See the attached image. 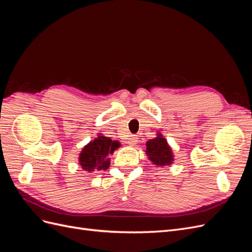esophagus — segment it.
<instances>
[{"instance_id":"esophagus-1","label":"esophagus","mask_w":252,"mask_h":252,"mask_svg":"<svg viewBox=\"0 0 252 252\" xmlns=\"http://www.w3.org/2000/svg\"><path fill=\"white\" fill-rule=\"evenodd\" d=\"M128 145H130V146H135L136 144H138V138H136L135 135H130V138H128L127 140Z\"/></svg>"}]
</instances>
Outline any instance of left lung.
<instances>
[{"instance_id":"8db88e82","label":"left lung","mask_w":252,"mask_h":252,"mask_svg":"<svg viewBox=\"0 0 252 252\" xmlns=\"http://www.w3.org/2000/svg\"><path fill=\"white\" fill-rule=\"evenodd\" d=\"M145 154H146L149 161L157 167L170 166L174 159V155L170 145L159 131H158L155 139L146 142Z\"/></svg>"}]
</instances>
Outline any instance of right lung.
<instances>
[{
    "label": "right lung",
    "instance_id": "obj_1",
    "mask_svg": "<svg viewBox=\"0 0 252 252\" xmlns=\"http://www.w3.org/2000/svg\"><path fill=\"white\" fill-rule=\"evenodd\" d=\"M119 141H112L108 136L97 133V136L83 147L79 155V165L87 172L107 170L110 166L109 155L120 148Z\"/></svg>",
    "mask_w": 252,
    "mask_h": 252
}]
</instances>
